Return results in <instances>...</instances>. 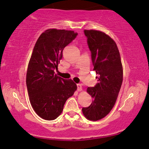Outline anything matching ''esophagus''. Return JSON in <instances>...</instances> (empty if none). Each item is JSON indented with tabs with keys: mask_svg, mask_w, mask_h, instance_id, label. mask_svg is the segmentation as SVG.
<instances>
[{
	"mask_svg": "<svg viewBox=\"0 0 149 149\" xmlns=\"http://www.w3.org/2000/svg\"><path fill=\"white\" fill-rule=\"evenodd\" d=\"M77 91H81V89H82L81 84H77Z\"/></svg>",
	"mask_w": 149,
	"mask_h": 149,
	"instance_id": "34e87169",
	"label": "esophagus"
}]
</instances>
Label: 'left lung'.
<instances>
[{"mask_svg":"<svg viewBox=\"0 0 149 149\" xmlns=\"http://www.w3.org/2000/svg\"><path fill=\"white\" fill-rule=\"evenodd\" d=\"M84 32L93 70L99 77L98 83L87 89L93 101L89 107L82 108V112L87 119L97 121L105 117L116 102L123 82V66L119 49L111 38L97 30Z\"/></svg>","mask_w":149,"mask_h":149,"instance_id":"left-lung-1","label":"left lung"}]
</instances>
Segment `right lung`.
<instances>
[{"mask_svg":"<svg viewBox=\"0 0 149 149\" xmlns=\"http://www.w3.org/2000/svg\"><path fill=\"white\" fill-rule=\"evenodd\" d=\"M71 30L49 29L40 36L33 49L26 73V86L32 108L45 120L56 119L77 86L72 79L55 74L65 46L76 38Z\"/></svg>","mask_w":149,"mask_h":149,"instance_id":"right-lung-1","label":"right lung"}]
</instances>
